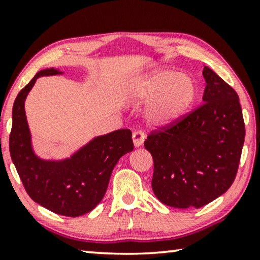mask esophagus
Here are the masks:
<instances>
[{"label":"esophagus","mask_w":260,"mask_h":260,"mask_svg":"<svg viewBox=\"0 0 260 260\" xmlns=\"http://www.w3.org/2000/svg\"><path fill=\"white\" fill-rule=\"evenodd\" d=\"M144 140H145V136L142 131H135L133 135V141H134L135 148L142 147V145H143Z\"/></svg>","instance_id":"esophagus-1"}]
</instances>
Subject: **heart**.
I'll return each instance as SVG.
<instances>
[{
  "label": "heart",
  "instance_id": "obj_1",
  "mask_svg": "<svg viewBox=\"0 0 260 260\" xmlns=\"http://www.w3.org/2000/svg\"><path fill=\"white\" fill-rule=\"evenodd\" d=\"M198 93L194 78L174 70H158L137 78L124 90L129 101L150 102L145 116L156 126L172 125L182 118L197 102Z\"/></svg>",
  "mask_w": 260,
  "mask_h": 260
}]
</instances>
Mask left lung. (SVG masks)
Wrapping results in <instances>:
<instances>
[{"label": "left lung", "mask_w": 260, "mask_h": 260, "mask_svg": "<svg viewBox=\"0 0 260 260\" xmlns=\"http://www.w3.org/2000/svg\"><path fill=\"white\" fill-rule=\"evenodd\" d=\"M200 108L168 129L149 135L144 147L154 159L151 187L162 204L200 208L231 187L245 140L237 92L205 66Z\"/></svg>", "instance_id": "1"}]
</instances>
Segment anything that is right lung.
Masks as SVG:
<instances>
[{
	"mask_svg": "<svg viewBox=\"0 0 260 260\" xmlns=\"http://www.w3.org/2000/svg\"><path fill=\"white\" fill-rule=\"evenodd\" d=\"M63 72L46 69L35 74L14 102L9 137L12 161L24 189L37 204L56 214L80 216L91 212L108 189L110 176L118 159L134 150L127 129L95 136L62 159H45L35 154L24 102L38 78Z\"/></svg>",
	"mask_w": 260,
	"mask_h": 260,
	"instance_id": "obj_1",
	"label": "right lung"
}]
</instances>
